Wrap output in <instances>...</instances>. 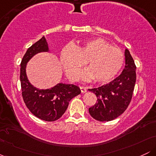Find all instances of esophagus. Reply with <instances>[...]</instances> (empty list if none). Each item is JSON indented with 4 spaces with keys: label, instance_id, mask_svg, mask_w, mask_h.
<instances>
[{
    "label": "esophagus",
    "instance_id": "esophagus-1",
    "mask_svg": "<svg viewBox=\"0 0 156 156\" xmlns=\"http://www.w3.org/2000/svg\"><path fill=\"white\" fill-rule=\"evenodd\" d=\"M80 91H81L82 93L87 92V89L86 88V87H80Z\"/></svg>",
    "mask_w": 156,
    "mask_h": 156
}]
</instances>
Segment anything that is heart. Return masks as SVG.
I'll use <instances>...</instances> for the list:
<instances>
[{
  "label": "heart",
  "mask_w": 156,
  "mask_h": 156,
  "mask_svg": "<svg viewBox=\"0 0 156 156\" xmlns=\"http://www.w3.org/2000/svg\"><path fill=\"white\" fill-rule=\"evenodd\" d=\"M125 62L124 53L101 38H95L80 44H67L60 53V62L68 78L76 81L80 69L87 62L89 68L80 73L84 80L105 83L120 72Z\"/></svg>",
  "instance_id": "b5f03b06"
}]
</instances>
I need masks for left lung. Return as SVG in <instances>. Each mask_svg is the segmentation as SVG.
<instances>
[{
    "label": "left lung",
    "instance_id": "obj_1",
    "mask_svg": "<svg viewBox=\"0 0 156 156\" xmlns=\"http://www.w3.org/2000/svg\"><path fill=\"white\" fill-rule=\"evenodd\" d=\"M125 68L119 76L108 83L89 89L98 98V102L89 108L90 115L96 120H113L121 115L130 104L136 79V67L128 49L125 51Z\"/></svg>",
    "mask_w": 156,
    "mask_h": 156
}]
</instances>
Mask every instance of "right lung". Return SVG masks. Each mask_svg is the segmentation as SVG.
<instances>
[{"label": "right lung", "mask_w": 156, "mask_h": 156, "mask_svg": "<svg viewBox=\"0 0 156 156\" xmlns=\"http://www.w3.org/2000/svg\"><path fill=\"white\" fill-rule=\"evenodd\" d=\"M50 52L45 37L27 50L20 64V83L23 101L27 108L39 119L48 122L57 120L67 110L69 102L80 94V89L74 84L58 83L50 89H40L29 82L26 74L27 64L36 54Z\"/></svg>", "instance_id": "1"}]
</instances>
